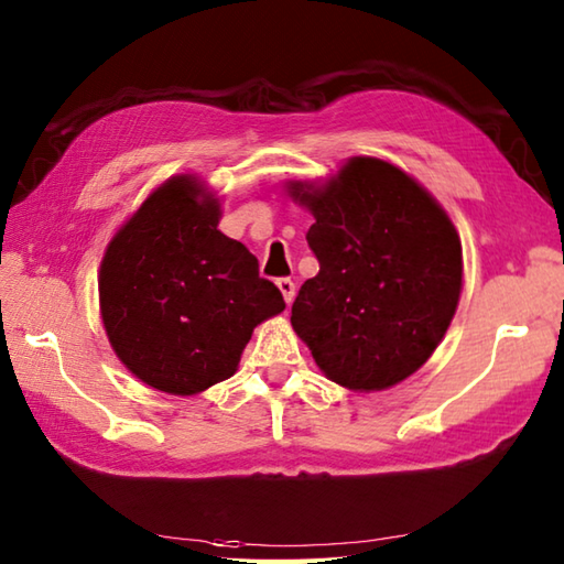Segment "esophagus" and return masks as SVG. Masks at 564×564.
Segmentation results:
<instances>
[{
  "label": "esophagus",
  "mask_w": 564,
  "mask_h": 564,
  "mask_svg": "<svg viewBox=\"0 0 564 564\" xmlns=\"http://www.w3.org/2000/svg\"><path fill=\"white\" fill-rule=\"evenodd\" d=\"M275 285H279V291L283 293V301L291 305L293 299H295V283L291 279H279V281H275Z\"/></svg>",
  "instance_id": "1"
}]
</instances>
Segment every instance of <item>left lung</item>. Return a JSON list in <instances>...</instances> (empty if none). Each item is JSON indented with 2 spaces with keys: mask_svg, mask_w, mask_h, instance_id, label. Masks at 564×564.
<instances>
[{
  "mask_svg": "<svg viewBox=\"0 0 564 564\" xmlns=\"http://www.w3.org/2000/svg\"><path fill=\"white\" fill-rule=\"evenodd\" d=\"M313 214L321 271L291 308L321 372L352 392L412 377L438 343L464 289L460 239L442 204L402 167L357 155L323 184L285 182Z\"/></svg>",
  "mask_w": 564,
  "mask_h": 564,
  "instance_id": "left-lung-1",
  "label": "left lung"
}]
</instances>
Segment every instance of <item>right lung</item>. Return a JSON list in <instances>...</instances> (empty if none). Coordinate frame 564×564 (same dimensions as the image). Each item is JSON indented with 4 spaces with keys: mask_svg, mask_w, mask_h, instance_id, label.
<instances>
[{
    "mask_svg": "<svg viewBox=\"0 0 564 564\" xmlns=\"http://www.w3.org/2000/svg\"><path fill=\"white\" fill-rule=\"evenodd\" d=\"M221 202L194 175H175L112 234L98 271L108 343L160 392L192 397L237 372L256 325L283 313L241 241L221 234Z\"/></svg>",
    "mask_w": 564,
    "mask_h": 564,
    "instance_id": "right-lung-1",
    "label": "right lung"
}]
</instances>
